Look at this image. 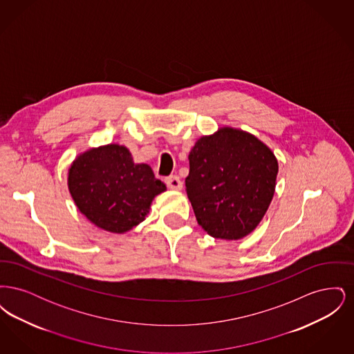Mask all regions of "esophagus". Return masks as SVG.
<instances>
[{"instance_id":"34e87169","label":"esophagus","mask_w":354,"mask_h":354,"mask_svg":"<svg viewBox=\"0 0 354 354\" xmlns=\"http://www.w3.org/2000/svg\"><path fill=\"white\" fill-rule=\"evenodd\" d=\"M166 185H169V188L171 189H182V187H183L182 180L176 175H171L169 178H166Z\"/></svg>"}]
</instances>
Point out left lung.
<instances>
[{"label":"left lung","mask_w":354,"mask_h":354,"mask_svg":"<svg viewBox=\"0 0 354 354\" xmlns=\"http://www.w3.org/2000/svg\"><path fill=\"white\" fill-rule=\"evenodd\" d=\"M187 196L203 230L216 239L250 235L274 194L279 165L252 134L231 127L202 136L188 155Z\"/></svg>","instance_id":"8db88e82"}]
</instances>
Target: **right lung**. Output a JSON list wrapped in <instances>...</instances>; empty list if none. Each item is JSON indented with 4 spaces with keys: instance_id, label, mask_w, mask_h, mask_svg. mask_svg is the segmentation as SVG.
Here are the masks:
<instances>
[{
    "instance_id": "right-lung-1",
    "label": "right lung",
    "mask_w": 354,
    "mask_h": 354,
    "mask_svg": "<svg viewBox=\"0 0 354 354\" xmlns=\"http://www.w3.org/2000/svg\"><path fill=\"white\" fill-rule=\"evenodd\" d=\"M68 191L93 224L113 234L133 230L166 191L149 165H135L124 146L107 145L81 153L68 169Z\"/></svg>"
}]
</instances>
